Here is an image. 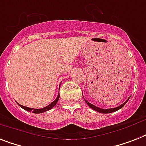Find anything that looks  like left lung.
<instances>
[{
    "label": "left lung",
    "instance_id": "8db88e82",
    "mask_svg": "<svg viewBox=\"0 0 146 146\" xmlns=\"http://www.w3.org/2000/svg\"><path fill=\"white\" fill-rule=\"evenodd\" d=\"M128 100H129V98H128ZM128 100H127V101L124 102V104H122L119 106H118V107L111 108V109H101V108H99V107H98V106H94V105H93V104H90L89 102H88L87 100H85V102H86V104L88 105V106H89L90 108H92V110H95V111H97V112H100V113H111V112H115V111H117V110H120L121 108H122L123 106H124V105L127 104V102L128 101Z\"/></svg>",
    "mask_w": 146,
    "mask_h": 146
}]
</instances>
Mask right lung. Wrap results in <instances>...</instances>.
<instances>
[{
  "mask_svg": "<svg viewBox=\"0 0 146 146\" xmlns=\"http://www.w3.org/2000/svg\"><path fill=\"white\" fill-rule=\"evenodd\" d=\"M59 98H60V94H59L58 93L57 98L52 102V104H50L48 106H46V107L42 108V109H33V108H29V107H27V106H22V105H20L19 104H19V106H21V107H22V109H24L25 110H27V111H28V112H32L33 113H37V114H38V113H42V112H46V111H48V110H51V109H52V108L56 105L58 101Z\"/></svg>",
  "mask_w": 146,
  "mask_h": 146,
  "instance_id": "obj_1",
  "label": "right lung"
}]
</instances>
